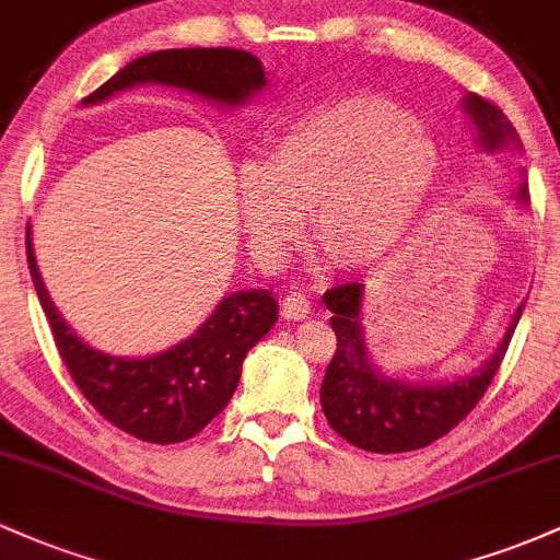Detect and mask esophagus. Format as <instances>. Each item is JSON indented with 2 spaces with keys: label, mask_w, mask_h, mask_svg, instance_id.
Returning <instances> with one entry per match:
<instances>
[{
  "label": "esophagus",
  "mask_w": 560,
  "mask_h": 560,
  "mask_svg": "<svg viewBox=\"0 0 560 560\" xmlns=\"http://www.w3.org/2000/svg\"><path fill=\"white\" fill-rule=\"evenodd\" d=\"M281 313L284 318H292V322H300L311 313V300L305 298V292H290L281 300Z\"/></svg>",
  "instance_id": "esophagus-1"
}]
</instances>
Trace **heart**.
<instances>
[{
    "label": "heart",
    "mask_w": 560,
    "mask_h": 560,
    "mask_svg": "<svg viewBox=\"0 0 560 560\" xmlns=\"http://www.w3.org/2000/svg\"><path fill=\"white\" fill-rule=\"evenodd\" d=\"M439 175V145L409 110L342 95L292 121L266 167L238 172V212L262 260H281L313 210L318 242L337 262L370 266L415 229Z\"/></svg>",
    "instance_id": "heart-1"
}]
</instances>
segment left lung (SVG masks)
I'll return each instance as SVG.
<instances>
[{"mask_svg":"<svg viewBox=\"0 0 560 560\" xmlns=\"http://www.w3.org/2000/svg\"><path fill=\"white\" fill-rule=\"evenodd\" d=\"M463 108L483 151H521L518 132L494 103L481 95H465ZM526 196L529 190L521 186L518 199L526 201ZM361 300L364 284H340L324 294V303L331 311L329 324L337 335V350L324 374L322 409L335 433L359 450L377 454L422 450L457 428L494 380L524 311V305L515 311L494 355L478 366L476 374H465L452 383L420 385L385 377L372 364L361 331Z\"/></svg>","mask_w":560,"mask_h":560,"instance_id":"left-lung-1","label":"left lung"}]
</instances>
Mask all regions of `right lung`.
I'll return each instance as SVG.
<instances>
[{"mask_svg":"<svg viewBox=\"0 0 560 560\" xmlns=\"http://www.w3.org/2000/svg\"><path fill=\"white\" fill-rule=\"evenodd\" d=\"M149 82L196 92L220 106H242L266 88L268 79L260 60L247 50H159L135 58L82 103H101L114 92ZM26 255L55 346L77 388L103 420L149 444H180L210 425L236 390L244 355L279 318L268 290L236 292L223 298L196 335L180 346L149 359H119L79 340L55 311L36 268L31 231H26Z\"/></svg>","mask_w":560,"mask_h":560,"instance_id":"right-lung-1","label":"right lung"}]
</instances>
